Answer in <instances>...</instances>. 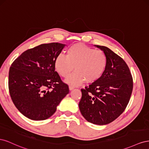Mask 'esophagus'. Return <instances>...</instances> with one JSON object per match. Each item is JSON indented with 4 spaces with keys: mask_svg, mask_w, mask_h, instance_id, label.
Wrapping results in <instances>:
<instances>
[{
    "mask_svg": "<svg viewBox=\"0 0 149 149\" xmlns=\"http://www.w3.org/2000/svg\"><path fill=\"white\" fill-rule=\"evenodd\" d=\"M74 88V87L73 86H69L70 90H73Z\"/></svg>",
    "mask_w": 149,
    "mask_h": 149,
    "instance_id": "34e87169",
    "label": "esophagus"
}]
</instances>
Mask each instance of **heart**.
<instances>
[{"mask_svg": "<svg viewBox=\"0 0 149 149\" xmlns=\"http://www.w3.org/2000/svg\"><path fill=\"white\" fill-rule=\"evenodd\" d=\"M107 58L104 52L83 44H75L67 49L66 55H58L55 61V67L60 76L66 78L73 70L76 71L66 81L78 86L86 80L94 82L104 73Z\"/></svg>", "mask_w": 149, "mask_h": 149, "instance_id": "obj_1", "label": "heart"}]
</instances>
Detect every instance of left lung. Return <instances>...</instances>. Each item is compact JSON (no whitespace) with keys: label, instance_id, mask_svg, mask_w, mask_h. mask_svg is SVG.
Masks as SVG:
<instances>
[{"label":"left lung","instance_id":"left-lung-1","mask_svg":"<svg viewBox=\"0 0 149 149\" xmlns=\"http://www.w3.org/2000/svg\"><path fill=\"white\" fill-rule=\"evenodd\" d=\"M106 55L107 63L100 78L81 89V113L89 123L106 125L124 111L133 89V79L124 60L109 48L95 45Z\"/></svg>","mask_w":149,"mask_h":149}]
</instances>
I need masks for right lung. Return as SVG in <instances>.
Masks as SVG:
<instances>
[{
	"label": "right lung",
	"mask_w": 149,
	"mask_h": 149,
	"mask_svg": "<svg viewBox=\"0 0 149 149\" xmlns=\"http://www.w3.org/2000/svg\"><path fill=\"white\" fill-rule=\"evenodd\" d=\"M65 46L59 43L42 44L22 53L11 65V99L17 109L30 119L49 118L70 92L55 67L56 58Z\"/></svg>",
	"instance_id": "right-lung-1"
}]
</instances>
